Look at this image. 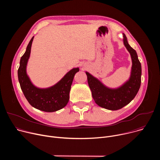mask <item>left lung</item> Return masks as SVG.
<instances>
[{"label":"left lung","mask_w":160,"mask_h":160,"mask_svg":"<svg viewBox=\"0 0 160 160\" xmlns=\"http://www.w3.org/2000/svg\"><path fill=\"white\" fill-rule=\"evenodd\" d=\"M125 46L130 52L132 60L131 76L122 87L111 89L102 85L97 78L86 72L87 81L96 103L109 110H118L127 105L135 97L141 87L142 69L136 51L128 44L125 35L123 34Z\"/></svg>","instance_id":"left-lung-1"}]
</instances>
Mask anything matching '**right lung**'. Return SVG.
Wrapping results in <instances>:
<instances>
[{
    "mask_svg": "<svg viewBox=\"0 0 160 160\" xmlns=\"http://www.w3.org/2000/svg\"><path fill=\"white\" fill-rule=\"evenodd\" d=\"M33 37L30 40L26 52L21 58L18 70V80L24 96L31 106L45 112H54L65 107L69 101L73 80L75 73L79 72V68H73L58 83L50 88L42 89L35 87L26 72Z\"/></svg>",
    "mask_w": 160,
    "mask_h": 160,
    "instance_id": "obj_1",
    "label": "right lung"
}]
</instances>
